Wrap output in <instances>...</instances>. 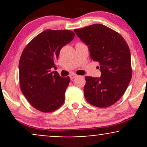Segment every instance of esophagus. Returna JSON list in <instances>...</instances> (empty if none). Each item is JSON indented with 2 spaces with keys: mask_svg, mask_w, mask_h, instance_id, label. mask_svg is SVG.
<instances>
[{
  "mask_svg": "<svg viewBox=\"0 0 147 147\" xmlns=\"http://www.w3.org/2000/svg\"><path fill=\"white\" fill-rule=\"evenodd\" d=\"M77 76H78V75H77L76 74H71V75H70V79H73L76 78Z\"/></svg>",
  "mask_w": 147,
  "mask_h": 147,
  "instance_id": "obj_1",
  "label": "esophagus"
}]
</instances>
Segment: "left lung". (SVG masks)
<instances>
[{"label": "left lung", "mask_w": 147, "mask_h": 147, "mask_svg": "<svg viewBox=\"0 0 147 147\" xmlns=\"http://www.w3.org/2000/svg\"><path fill=\"white\" fill-rule=\"evenodd\" d=\"M74 31L88 45L91 59L98 62L102 72L99 78L85 77V98L97 107H109L122 97L132 77L129 45L119 33L102 24Z\"/></svg>", "instance_id": "left-lung-1"}]
</instances>
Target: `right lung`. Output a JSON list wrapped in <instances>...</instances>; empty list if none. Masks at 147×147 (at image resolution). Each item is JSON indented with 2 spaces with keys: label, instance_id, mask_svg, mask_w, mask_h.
Segmentation results:
<instances>
[{
  "label": "right lung",
  "instance_id": "1",
  "mask_svg": "<svg viewBox=\"0 0 147 147\" xmlns=\"http://www.w3.org/2000/svg\"><path fill=\"white\" fill-rule=\"evenodd\" d=\"M75 37L71 30H46L26 45L19 61V83L23 94L34 109L43 113L63 105L70 79L56 71L55 62L61 49Z\"/></svg>",
  "mask_w": 147,
  "mask_h": 147
}]
</instances>
